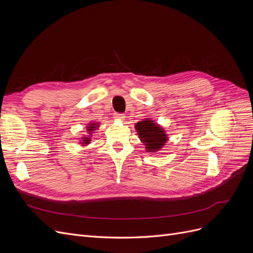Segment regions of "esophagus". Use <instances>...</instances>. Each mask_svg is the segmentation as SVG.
<instances>
[{"label": "esophagus", "mask_w": 253, "mask_h": 253, "mask_svg": "<svg viewBox=\"0 0 253 253\" xmlns=\"http://www.w3.org/2000/svg\"><path fill=\"white\" fill-rule=\"evenodd\" d=\"M114 118H115V119H117V120H120V121H122V120H125L126 116H125L124 114H118V113H116V114H115Z\"/></svg>", "instance_id": "34e87169"}]
</instances>
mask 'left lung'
Segmentation results:
<instances>
[{
  "label": "left lung",
  "instance_id": "8db88e82",
  "mask_svg": "<svg viewBox=\"0 0 253 253\" xmlns=\"http://www.w3.org/2000/svg\"><path fill=\"white\" fill-rule=\"evenodd\" d=\"M135 129L140 141L144 144L145 151L150 153L160 151L169 140L166 129L151 118H144L137 122Z\"/></svg>",
  "mask_w": 253,
  "mask_h": 253
}]
</instances>
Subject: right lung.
Instances as JSON below:
<instances>
[{
	"mask_svg": "<svg viewBox=\"0 0 253 253\" xmlns=\"http://www.w3.org/2000/svg\"><path fill=\"white\" fill-rule=\"evenodd\" d=\"M99 126H100V122H89L86 126V132L87 135H84L83 137H81V140L79 141V143L82 145V147H86L90 143L91 140V135L95 133V131H97Z\"/></svg>",
	"mask_w": 253,
	"mask_h": 253,
	"instance_id": "1",
	"label": "right lung"
}]
</instances>
